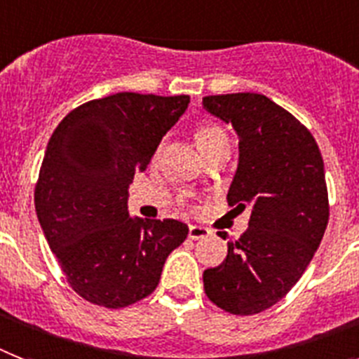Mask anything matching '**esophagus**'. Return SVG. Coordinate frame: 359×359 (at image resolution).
Masks as SVG:
<instances>
[{
  "mask_svg": "<svg viewBox=\"0 0 359 359\" xmlns=\"http://www.w3.org/2000/svg\"><path fill=\"white\" fill-rule=\"evenodd\" d=\"M210 230L205 229V226H197V225H189V240H205L208 238Z\"/></svg>",
  "mask_w": 359,
  "mask_h": 359,
  "instance_id": "obj_1",
  "label": "esophagus"
}]
</instances>
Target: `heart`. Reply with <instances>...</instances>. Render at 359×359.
I'll return each mask as SVG.
<instances>
[{
    "mask_svg": "<svg viewBox=\"0 0 359 359\" xmlns=\"http://www.w3.org/2000/svg\"><path fill=\"white\" fill-rule=\"evenodd\" d=\"M226 134L221 127H215V125H206V127H201L197 133H195V142L199 145L201 153L208 147H212L217 142H226Z\"/></svg>",
    "mask_w": 359,
    "mask_h": 359,
    "instance_id": "b5f03b06",
    "label": "heart"
}]
</instances>
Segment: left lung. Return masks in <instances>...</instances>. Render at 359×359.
Returning a JSON list of instances; mask_svg holds the SVG:
<instances>
[{
  "mask_svg": "<svg viewBox=\"0 0 359 359\" xmlns=\"http://www.w3.org/2000/svg\"><path fill=\"white\" fill-rule=\"evenodd\" d=\"M203 107L238 133L226 201L250 206L249 229L203 273L205 293L229 313L255 316L290 293L321 243L330 215L325 164L310 130L265 95H206Z\"/></svg>",
  "mask_w": 359,
  "mask_h": 359,
  "instance_id": "obj_1",
  "label": "left lung"
}]
</instances>
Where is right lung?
Wrapping results in <instances>:
<instances>
[{
    "label": "right lung",
    "instance_id": "obj_1",
    "mask_svg": "<svg viewBox=\"0 0 359 359\" xmlns=\"http://www.w3.org/2000/svg\"><path fill=\"white\" fill-rule=\"evenodd\" d=\"M189 95L119 92L74 109L49 138L34 208L79 297L110 310L151 295L165 258L188 236L177 219H138L129 184L188 109Z\"/></svg>",
    "mask_w": 359,
    "mask_h": 359
}]
</instances>
